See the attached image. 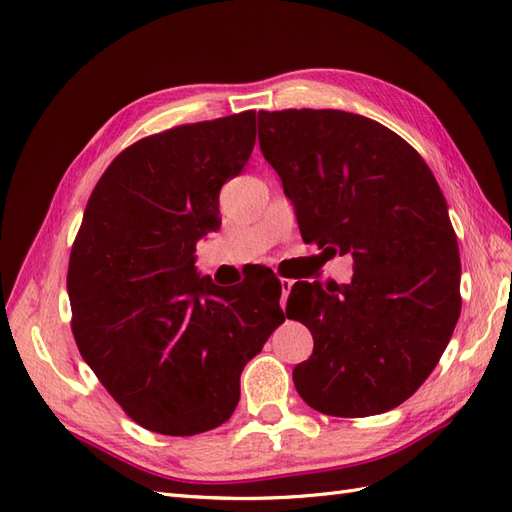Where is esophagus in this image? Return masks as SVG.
Segmentation results:
<instances>
[{
	"mask_svg": "<svg viewBox=\"0 0 512 512\" xmlns=\"http://www.w3.org/2000/svg\"><path fill=\"white\" fill-rule=\"evenodd\" d=\"M280 282H282V307L286 305V301H288V294H290V288H292V280H288V277H280Z\"/></svg>",
	"mask_w": 512,
	"mask_h": 512,
	"instance_id": "esophagus-1",
	"label": "esophagus"
}]
</instances>
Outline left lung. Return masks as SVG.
I'll use <instances>...</instances> for the list:
<instances>
[{
  "label": "left lung",
  "mask_w": 512,
  "mask_h": 512,
  "mask_svg": "<svg viewBox=\"0 0 512 512\" xmlns=\"http://www.w3.org/2000/svg\"><path fill=\"white\" fill-rule=\"evenodd\" d=\"M258 141L301 235L354 260L350 284H294L303 307L286 316L314 337L294 386L331 416L397 408L438 365L461 312L459 247L436 177L393 130L333 108L260 111Z\"/></svg>",
  "instance_id": "8db88e82"
}]
</instances>
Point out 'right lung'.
Here are the masks:
<instances>
[{
  "label": "right lung",
  "instance_id": "add662e5",
  "mask_svg": "<svg viewBox=\"0 0 512 512\" xmlns=\"http://www.w3.org/2000/svg\"><path fill=\"white\" fill-rule=\"evenodd\" d=\"M254 143V111L170 128L123 149L87 200L68 265L74 342L149 431L226 423L245 363L284 322L280 294L224 290L194 269Z\"/></svg>",
  "mask_w": 512,
  "mask_h": 512
}]
</instances>
